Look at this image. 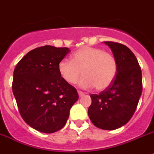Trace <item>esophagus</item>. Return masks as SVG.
<instances>
[{"mask_svg":"<svg viewBox=\"0 0 154 154\" xmlns=\"http://www.w3.org/2000/svg\"><path fill=\"white\" fill-rule=\"evenodd\" d=\"M78 94H79V97H82L83 96H84V93L82 92V91H78Z\"/></svg>","mask_w":154,"mask_h":154,"instance_id":"1","label":"esophagus"}]
</instances>
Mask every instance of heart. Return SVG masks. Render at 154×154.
<instances>
[{"instance_id":"heart-1","label":"heart","mask_w":154,"mask_h":154,"mask_svg":"<svg viewBox=\"0 0 154 154\" xmlns=\"http://www.w3.org/2000/svg\"><path fill=\"white\" fill-rule=\"evenodd\" d=\"M57 69L60 77L68 84H76L82 72L80 87L87 89L94 86L97 91H103L117 76V63L113 55L102 49L84 46L72 54L70 60H60Z\"/></svg>"}]
</instances>
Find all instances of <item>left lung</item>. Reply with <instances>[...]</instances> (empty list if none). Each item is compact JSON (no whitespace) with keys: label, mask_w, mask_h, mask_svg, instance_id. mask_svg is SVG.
I'll return each instance as SVG.
<instances>
[{"label":"left lung","mask_w":154,"mask_h":154,"mask_svg":"<svg viewBox=\"0 0 154 154\" xmlns=\"http://www.w3.org/2000/svg\"><path fill=\"white\" fill-rule=\"evenodd\" d=\"M117 63L113 82L99 94H91L88 116L94 126L113 131L125 125L135 112L142 94V73L137 59L127 46L104 41Z\"/></svg>","instance_id":"1"}]
</instances>
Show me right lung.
Instances as JSON below:
<instances>
[{
    "label": "right lung",
    "instance_id": "add662e5",
    "mask_svg": "<svg viewBox=\"0 0 154 154\" xmlns=\"http://www.w3.org/2000/svg\"><path fill=\"white\" fill-rule=\"evenodd\" d=\"M70 51L50 45L30 51L14 70L12 90L19 112L30 127L51 134L67 123L77 90L60 77L58 63Z\"/></svg>",
    "mask_w": 154,
    "mask_h": 154
}]
</instances>
